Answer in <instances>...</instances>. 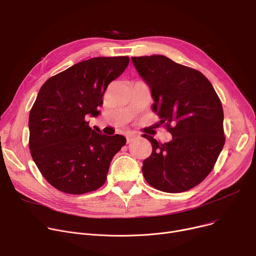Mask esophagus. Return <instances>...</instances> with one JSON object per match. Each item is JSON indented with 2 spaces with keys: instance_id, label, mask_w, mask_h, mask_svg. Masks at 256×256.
Listing matches in <instances>:
<instances>
[{
  "instance_id": "34e87169",
  "label": "esophagus",
  "mask_w": 256,
  "mask_h": 256,
  "mask_svg": "<svg viewBox=\"0 0 256 256\" xmlns=\"http://www.w3.org/2000/svg\"><path fill=\"white\" fill-rule=\"evenodd\" d=\"M126 142L128 143H132V142H134L138 138V136L136 135V134H134V132H128L126 135Z\"/></svg>"
}]
</instances>
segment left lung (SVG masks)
I'll list each match as a JSON object with an SVG mask.
<instances>
[{"label": "left lung", "instance_id": "left-lung-1", "mask_svg": "<svg viewBox=\"0 0 256 256\" xmlns=\"http://www.w3.org/2000/svg\"><path fill=\"white\" fill-rule=\"evenodd\" d=\"M152 90V111L172 135L167 143L143 135L152 145L143 160L144 178L156 190L180 193L202 182L225 143L223 108L200 72L162 55L132 57Z\"/></svg>", "mask_w": 256, "mask_h": 256}]
</instances>
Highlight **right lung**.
Returning a JSON list of instances; mask_svg holds the SVG:
<instances>
[{
	"label": "right lung",
	"instance_id": "right-lung-1",
	"mask_svg": "<svg viewBox=\"0 0 256 256\" xmlns=\"http://www.w3.org/2000/svg\"><path fill=\"white\" fill-rule=\"evenodd\" d=\"M128 63L126 56L91 58L50 76L40 88L29 116V148L57 190L80 195L106 182L111 160L126 139L96 132L86 116L100 113L108 85Z\"/></svg>",
	"mask_w": 256,
	"mask_h": 256
}]
</instances>
